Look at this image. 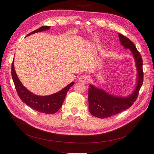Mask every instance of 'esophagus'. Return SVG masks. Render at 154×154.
<instances>
[{
  "mask_svg": "<svg viewBox=\"0 0 154 154\" xmlns=\"http://www.w3.org/2000/svg\"><path fill=\"white\" fill-rule=\"evenodd\" d=\"M79 81L83 83H86L88 82V77L87 75H82L79 78Z\"/></svg>",
  "mask_w": 154,
  "mask_h": 154,
  "instance_id": "1",
  "label": "esophagus"
}]
</instances>
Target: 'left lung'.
<instances>
[{
    "label": "left lung",
    "mask_w": 154,
    "mask_h": 154,
    "mask_svg": "<svg viewBox=\"0 0 154 154\" xmlns=\"http://www.w3.org/2000/svg\"><path fill=\"white\" fill-rule=\"evenodd\" d=\"M119 41L125 49H129L133 55L137 69V80L132 94L128 96L110 94L105 90L89 85L88 88V109L91 114L101 119L110 117L130 108L136 100L143 82V60L132 42L124 35L118 33Z\"/></svg>",
    "instance_id": "8db88e82"
}]
</instances>
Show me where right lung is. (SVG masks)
Returning a JSON list of instances; mask_svg holds the SVG:
<instances>
[{
	"label": "right lung",
	"instance_id": "obj_1",
	"mask_svg": "<svg viewBox=\"0 0 154 154\" xmlns=\"http://www.w3.org/2000/svg\"><path fill=\"white\" fill-rule=\"evenodd\" d=\"M50 29V26H42L38 29H36L30 32L27 36L34 34L35 32H42ZM11 76L15 84V88L20 100L27 106L36 111L45 114H54L61 108L65 97L69 88H71L74 82H71L63 89L54 94L49 96H38L34 94L23 85L18 79L14 68V60L11 66Z\"/></svg>",
	"mask_w": 154,
	"mask_h": 154
}]
</instances>
